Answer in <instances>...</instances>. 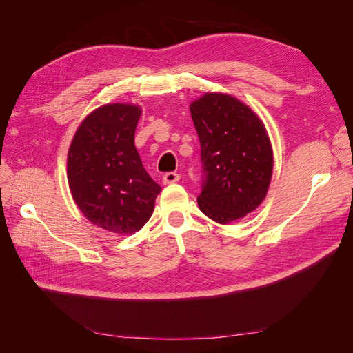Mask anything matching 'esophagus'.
I'll return each mask as SVG.
<instances>
[{"mask_svg":"<svg viewBox=\"0 0 353 353\" xmlns=\"http://www.w3.org/2000/svg\"><path fill=\"white\" fill-rule=\"evenodd\" d=\"M162 179H163V184H175L179 181V175L176 172H166Z\"/></svg>","mask_w":353,"mask_h":353,"instance_id":"esophagus-1","label":"esophagus"}]
</instances>
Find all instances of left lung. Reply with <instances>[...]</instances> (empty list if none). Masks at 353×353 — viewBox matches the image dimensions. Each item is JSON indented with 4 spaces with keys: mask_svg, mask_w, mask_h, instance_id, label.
Returning <instances> with one entry per match:
<instances>
[{
    "mask_svg": "<svg viewBox=\"0 0 353 353\" xmlns=\"http://www.w3.org/2000/svg\"><path fill=\"white\" fill-rule=\"evenodd\" d=\"M201 147L200 210L218 223L244 218L263 201L274 156L263 122L248 104L206 92L190 104Z\"/></svg>",
    "mask_w": 353,
    "mask_h": 353,
    "instance_id": "8db88e82",
    "label": "left lung"
}]
</instances>
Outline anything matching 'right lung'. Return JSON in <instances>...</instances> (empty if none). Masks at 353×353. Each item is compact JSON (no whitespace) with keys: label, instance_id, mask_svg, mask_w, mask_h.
Wrapping results in <instances>:
<instances>
[{"label":"right lung","instance_id":"right-lung-1","mask_svg":"<svg viewBox=\"0 0 353 353\" xmlns=\"http://www.w3.org/2000/svg\"><path fill=\"white\" fill-rule=\"evenodd\" d=\"M141 108L104 104L81 122L68 153V183L94 225L128 236L150 219L162 187L147 174L134 135Z\"/></svg>","mask_w":353,"mask_h":353}]
</instances>
